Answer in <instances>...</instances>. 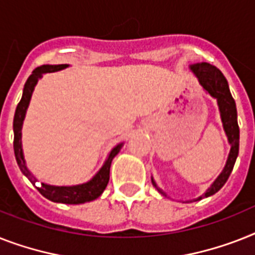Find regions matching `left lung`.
<instances>
[{"label":"left lung","instance_id":"1","mask_svg":"<svg viewBox=\"0 0 255 255\" xmlns=\"http://www.w3.org/2000/svg\"><path fill=\"white\" fill-rule=\"evenodd\" d=\"M190 69L198 77L199 84L202 85L203 89L211 97H214V98L217 99L223 127H224L225 133L228 136V141L231 144V152H229L228 160H227L224 169L220 173V175L216 178V181L211 185V187L204 192V195L199 196L198 199H195L200 200L203 198H207V196L216 194L225 185V182L228 181L229 175H231L232 170H233V166H235L236 160H237V156H239L240 128L239 123H237V109H236L235 99L232 97L231 90H229L228 86V81L224 77V74L221 73L216 67H214V65H211L208 63L194 64V65L190 67ZM152 183L158 190L160 194L166 196V194L156 185V182L153 181V178Z\"/></svg>","mask_w":255,"mask_h":255}]
</instances>
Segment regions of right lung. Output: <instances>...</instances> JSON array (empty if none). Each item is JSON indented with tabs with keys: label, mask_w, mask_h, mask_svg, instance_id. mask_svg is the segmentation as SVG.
<instances>
[{
	"label": "right lung",
	"mask_w": 255,
	"mask_h": 255,
	"mask_svg": "<svg viewBox=\"0 0 255 255\" xmlns=\"http://www.w3.org/2000/svg\"><path fill=\"white\" fill-rule=\"evenodd\" d=\"M68 64H59V65H41L34 69L32 74L27 78L26 84L23 88V94L22 99L16 106L15 114H14V122H13V129H14V153H15V160L20 171L26 175L32 185H35L38 179L31 174V171L27 169L26 161L23 157V149H22V126H23L24 117H26L27 107L30 103L31 95L34 92L35 86L38 84L39 78L43 77L44 73H52L57 70L65 69ZM123 146V142L118 144L113 150L110 152L107 160L105 161L103 166L99 169V171L94 177L86 183L76 186H52L47 185V183H41L38 186V190L41 195L47 198L51 202L56 203H64V204H81V203L92 202L101 196L110 179V166L113 162V158L117 156L119 150Z\"/></svg>",
	"instance_id": "right-lung-1"
}]
</instances>
